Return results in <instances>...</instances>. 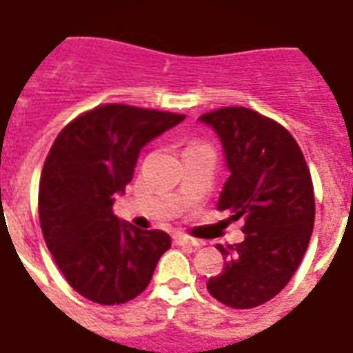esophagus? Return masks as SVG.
<instances>
[{"label": "esophagus", "instance_id": "1", "mask_svg": "<svg viewBox=\"0 0 353 353\" xmlns=\"http://www.w3.org/2000/svg\"><path fill=\"white\" fill-rule=\"evenodd\" d=\"M176 244H180V246H192V248H199V246H203L201 241L192 239V236H188V235L176 236Z\"/></svg>", "mask_w": 353, "mask_h": 353}]
</instances>
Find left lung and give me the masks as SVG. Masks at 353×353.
Returning a JSON list of instances; mask_svg holds the SVG:
<instances>
[{
  "label": "left lung",
  "instance_id": "8db88e82",
  "mask_svg": "<svg viewBox=\"0 0 353 353\" xmlns=\"http://www.w3.org/2000/svg\"><path fill=\"white\" fill-rule=\"evenodd\" d=\"M220 139L230 179L220 210L244 218V241L225 256L208 293L231 308H254L279 295L297 271L314 228V188L305 156L290 131L244 107L199 117Z\"/></svg>",
  "mask_w": 353,
  "mask_h": 353
}]
</instances>
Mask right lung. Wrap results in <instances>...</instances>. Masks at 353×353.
<instances>
[{
    "instance_id": "1",
    "label": "right lung",
    "mask_w": 353,
    "mask_h": 353,
    "mask_svg": "<svg viewBox=\"0 0 353 353\" xmlns=\"http://www.w3.org/2000/svg\"><path fill=\"white\" fill-rule=\"evenodd\" d=\"M184 114L103 105L68 123L39 180L41 230L54 261L82 297L122 305L150 284L171 236L139 230L112 212L135 173L139 154Z\"/></svg>"
}]
</instances>
